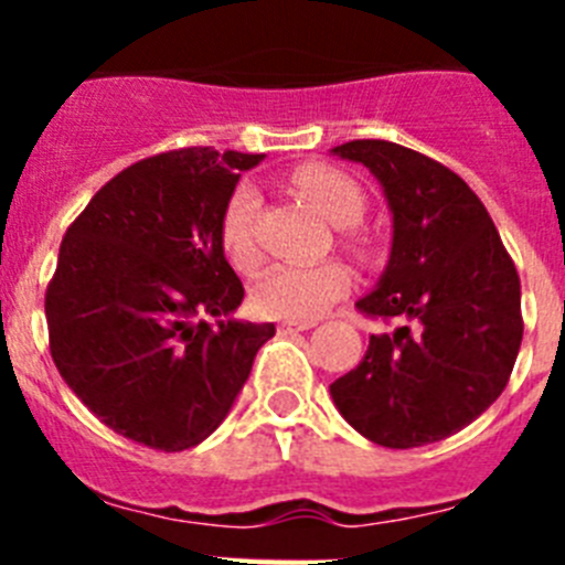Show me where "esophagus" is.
Wrapping results in <instances>:
<instances>
[{
	"label": "esophagus",
	"instance_id": "1",
	"mask_svg": "<svg viewBox=\"0 0 565 565\" xmlns=\"http://www.w3.org/2000/svg\"><path fill=\"white\" fill-rule=\"evenodd\" d=\"M317 322H291V319H286V322H279V331L282 333H291V331H308V328H313Z\"/></svg>",
	"mask_w": 565,
	"mask_h": 565
}]
</instances>
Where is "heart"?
<instances>
[{
  "mask_svg": "<svg viewBox=\"0 0 565 565\" xmlns=\"http://www.w3.org/2000/svg\"><path fill=\"white\" fill-rule=\"evenodd\" d=\"M291 183L302 192L322 217L333 226H356L362 221L367 198L362 186L342 169L326 163H308L291 172ZM259 194L252 183H239L226 201L221 217V246L237 268H254L259 259L254 239V217H257ZM344 239L356 246L351 228H344ZM353 274L339 259L322 263H277L259 274L252 288V302L259 313L291 322H313L333 302L351 291Z\"/></svg>",
  "mask_w": 565,
  "mask_h": 565,
  "instance_id": "heart-1",
  "label": "heart"
}]
</instances>
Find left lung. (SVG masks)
<instances>
[{
	"mask_svg": "<svg viewBox=\"0 0 565 565\" xmlns=\"http://www.w3.org/2000/svg\"><path fill=\"white\" fill-rule=\"evenodd\" d=\"M333 154L373 172L393 212V246L364 317L402 319L371 337L333 404L373 444L441 441L495 402L523 339L521 277L478 194L452 169L391 141H348Z\"/></svg>",
	"mask_w": 565,
	"mask_h": 565,
	"instance_id": "1",
	"label": "left lung"
}]
</instances>
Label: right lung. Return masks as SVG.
<instances>
[{
	"label": "right lung",
	"instance_id": "obj_1",
	"mask_svg": "<svg viewBox=\"0 0 565 565\" xmlns=\"http://www.w3.org/2000/svg\"><path fill=\"white\" fill-rule=\"evenodd\" d=\"M259 161L212 147L143 158L64 234L44 297L50 356L124 438L163 452L201 444L274 337L271 322L228 317L246 291L221 246L226 201Z\"/></svg>",
	"mask_w": 565,
	"mask_h": 565
}]
</instances>
